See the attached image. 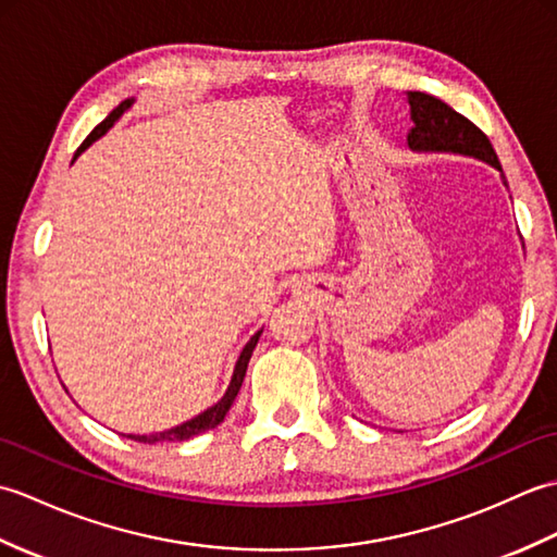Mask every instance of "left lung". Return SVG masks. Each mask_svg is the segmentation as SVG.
<instances>
[{"mask_svg": "<svg viewBox=\"0 0 557 557\" xmlns=\"http://www.w3.org/2000/svg\"><path fill=\"white\" fill-rule=\"evenodd\" d=\"M409 108H411V132L407 134V144L417 152H457V156H469L488 162L503 176V184L507 180L500 168V160L495 156L488 136L481 128L469 122L467 116L455 112L449 104L437 100L429 92L411 90L407 92Z\"/></svg>", "mask_w": 557, "mask_h": 557, "instance_id": "obj_1", "label": "left lung"}]
</instances>
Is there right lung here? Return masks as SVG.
Here are the masks:
<instances>
[{"label": "right lung", "instance_id": "right-lung-1", "mask_svg": "<svg viewBox=\"0 0 557 557\" xmlns=\"http://www.w3.org/2000/svg\"><path fill=\"white\" fill-rule=\"evenodd\" d=\"M132 104H134V100H124V102L116 104V108H114L108 116H104V120H102L96 128H92L90 136H88L86 140H83L81 148L76 150L74 160H76V158L81 156V152L86 150L90 144H96V140H98L100 136L108 134L110 128L114 126V122L120 120V116H122L128 108H132ZM260 333H263V330H258V333L246 342V347L242 349L239 359H236L232 383H230L227 393H224V397H222L220 401H215V405L208 407L206 411H200L198 417H194L191 421H184V423H180V425H174V429H168V431H162V433L126 435V437H132V441H138V443H148V445H152V443H182V441H188V437H194V435H198V433H206V431H210V429H215V425H220V423L224 421V417H227L232 401L236 399V395H239L242 383H244V375H246V369H248V361H251V354H253V349H256V345H258Z\"/></svg>", "mask_w": 557, "mask_h": 557}]
</instances>
